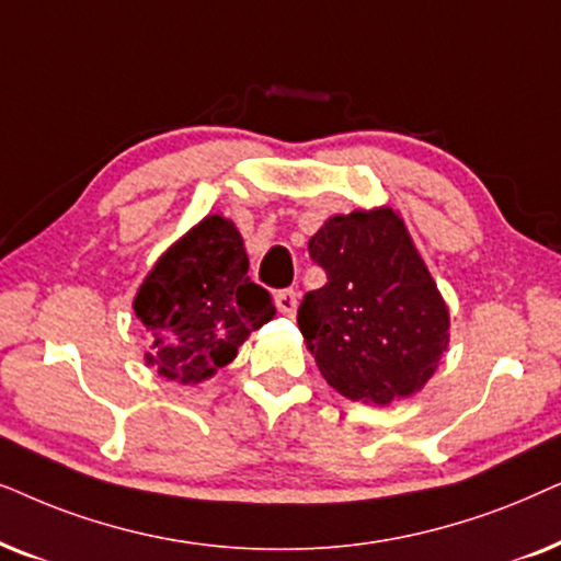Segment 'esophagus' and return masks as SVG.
Masks as SVG:
<instances>
[{"label": "esophagus", "mask_w": 561, "mask_h": 561, "mask_svg": "<svg viewBox=\"0 0 561 561\" xmlns=\"http://www.w3.org/2000/svg\"><path fill=\"white\" fill-rule=\"evenodd\" d=\"M276 308H279V312H285V316L293 318L295 310H297V293H295V289H279V293H276Z\"/></svg>", "instance_id": "1"}]
</instances>
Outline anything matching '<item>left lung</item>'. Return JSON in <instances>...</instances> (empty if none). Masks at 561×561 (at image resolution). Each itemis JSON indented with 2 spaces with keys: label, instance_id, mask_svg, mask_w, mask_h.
<instances>
[{
  "label": "left lung",
  "instance_id": "left-lung-1",
  "mask_svg": "<svg viewBox=\"0 0 561 561\" xmlns=\"http://www.w3.org/2000/svg\"><path fill=\"white\" fill-rule=\"evenodd\" d=\"M308 249L328 282L305 295L297 323L325 382L364 405L423 390L449 346V310L400 215H335Z\"/></svg>",
  "mask_w": 561,
  "mask_h": 561
}]
</instances>
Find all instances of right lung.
Wrapping results in <instances>:
<instances>
[{"label": "right lung", "mask_w": 561, "mask_h": 561, "mask_svg": "<svg viewBox=\"0 0 561 561\" xmlns=\"http://www.w3.org/2000/svg\"><path fill=\"white\" fill-rule=\"evenodd\" d=\"M133 310L153 335L146 364L179 385L213 377L274 318L272 295L249 276L243 238L222 215H207L156 261Z\"/></svg>", "instance_id": "right-lung-1"}]
</instances>
